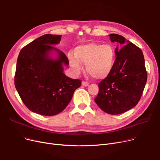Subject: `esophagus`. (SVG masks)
Wrapping results in <instances>:
<instances>
[{"mask_svg": "<svg viewBox=\"0 0 160 160\" xmlns=\"http://www.w3.org/2000/svg\"><path fill=\"white\" fill-rule=\"evenodd\" d=\"M82 85L83 86H85V87H87V86H88L89 85V83L88 82H86V81H83L82 82Z\"/></svg>", "mask_w": 160, "mask_h": 160, "instance_id": "1", "label": "esophagus"}]
</instances>
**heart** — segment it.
<instances>
[{
	"label": "heart",
	"mask_w": 160,
	"mask_h": 160,
	"mask_svg": "<svg viewBox=\"0 0 160 160\" xmlns=\"http://www.w3.org/2000/svg\"><path fill=\"white\" fill-rule=\"evenodd\" d=\"M70 64L76 72L82 69L81 62L86 64V70L95 79L108 77L112 72L115 63V52L109 44L89 43L76 48L74 53L69 52Z\"/></svg>",
	"instance_id": "heart-1"
}]
</instances>
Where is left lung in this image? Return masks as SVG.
<instances>
[{"label":"left lung","mask_w":160,"mask_h":160,"mask_svg":"<svg viewBox=\"0 0 160 160\" xmlns=\"http://www.w3.org/2000/svg\"><path fill=\"white\" fill-rule=\"evenodd\" d=\"M109 37L112 42L121 46L116 48L114 68L99 83L98 94L94 101L103 111L118 114L130 110L140 101L147 73L140 48L120 35L111 34Z\"/></svg>","instance_id":"1"}]
</instances>
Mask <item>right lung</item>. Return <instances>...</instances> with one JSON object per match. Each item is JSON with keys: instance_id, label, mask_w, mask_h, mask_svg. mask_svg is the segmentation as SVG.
<instances>
[{"instance_id": "1", "label": "right lung", "mask_w": 160, "mask_h": 160, "mask_svg": "<svg viewBox=\"0 0 160 160\" xmlns=\"http://www.w3.org/2000/svg\"><path fill=\"white\" fill-rule=\"evenodd\" d=\"M61 35L46 34L24 47L18 55L15 86L20 97L32 112L56 115L64 109L82 81L63 73V64L69 60L62 51L50 45L57 44ZM56 50L59 58L53 60L48 52Z\"/></svg>"}]
</instances>
